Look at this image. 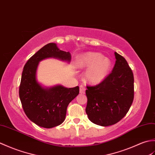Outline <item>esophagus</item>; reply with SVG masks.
<instances>
[{
	"instance_id": "1",
	"label": "esophagus",
	"mask_w": 155,
	"mask_h": 155,
	"mask_svg": "<svg viewBox=\"0 0 155 155\" xmlns=\"http://www.w3.org/2000/svg\"><path fill=\"white\" fill-rule=\"evenodd\" d=\"M85 87L83 85H81L80 86V94H85Z\"/></svg>"
}]
</instances>
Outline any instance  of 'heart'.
I'll use <instances>...</instances> for the list:
<instances>
[{
    "label": "heart",
    "mask_w": 155,
    "mask_h": 155,
    "mask_svg": "<svg viewBox=\"0 0 155 155\" xmlns=\"http://www.w3.org/2000/svg\"><path fill=\"white\" fill-rule=\"evenodd\" d=\"M78 66L87 68L85 72V79L89 83H100L108 75L111 66L109 58H104L100 53L89 52L81 56L78 60Z\"/></svg>",
    "instance_id": "heart-1"
}]
</instances>
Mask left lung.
<instances>
[{"label":"left lung","mask_w":155,"mask_h":155,"mask_svg":"<svg viewBox=\"0 0 155 155\" xmlns=\"http://www.w3.org/2000/svg\"><path fill=\"white\" fill-rule=\"evenodd\" d=\"M116 58L112 71L101 83L87 85V104L85 112L96 125H114L126 115L134 99V77L128 63L115 52Z\"/></svg>","instance_id":"obj_1"}]
</instances>
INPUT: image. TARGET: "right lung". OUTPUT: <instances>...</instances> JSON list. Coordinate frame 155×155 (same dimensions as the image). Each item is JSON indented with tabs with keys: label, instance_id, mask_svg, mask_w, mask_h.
Segmentation results:
<instances>
[{
	"label": "right lung",
	"instance_id": "obj_1",
	"mask_svg": "<svg viewBox=\"0 0 155 155\" xmlns=\"http://www.w3.org/2000/svg\"><path fill=\"white\" fill-rule=\"evenodd\" d=\"M51 57L70 61L71 54L60 50L54 43L46 44L27 61L19 87L20 99L26 116L37 125L48 129L64 122L68 105L80 93L78 86L56 85L45 89L38 83L36 73L39 61Z\"/></svg>",
	"mask_w": 155,
	"mask_h": 155
}]
</instances>
